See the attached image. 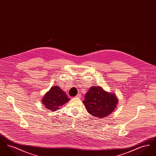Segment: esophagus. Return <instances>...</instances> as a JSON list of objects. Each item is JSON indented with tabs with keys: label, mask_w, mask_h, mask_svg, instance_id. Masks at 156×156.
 <instances>
[{
	"label": "esophagus",
	"mask_w": 156,
	"mask_h": 156,
	"mask_svg": "<svg viewBox=\"0 0 156 156\" xmlns=\"http://www.w3.org/2000/svg\"><path fill=\"white\" fill-rule=\"evenodd\" d=\"M75 98H81V94H78L76 96H75Z\"/></svg>",
	"instance_id": "obj_1"
}]
</instances>
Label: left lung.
I'll use <instances>...</instances> for the list:
<instances>
[{
    "mask_svg": "<svg viewBox=\"0 0 156 156\" xmlns=\"http://www.w3.org/2000/svg\"><path fill=\"white\" fill-rule=\"evenodd\" d=\"M118 101L115 94L105 91L100 87H92L85 94L83 104L89 114L102 118L114 111Z\"/></svg>",
    "mask_w": 156,
    "mask_h": 156,
    "instance_id": "obj_1",
    "label": "left lung"
}]
</instances>
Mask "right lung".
Returning <instances> with one entry per match:
<instances>
[{
  "instance_id": "right-lung-1",
  "label": "right lung",
  "mask_w": 156,
  "mask_h": 156,
  "mask_svg": "<svg viewBox=\"0 0 156 156\" xmlns=\"http://www.w3.org/2000/svg\"><path fill=\"white\" fill-rule=\"evenodd\" d=\"M69 99L66 95V93L59 88V87H52L47 92L42 99V102L45 107L50 111H56L64 104L67 103Z\"/></svg>"
}]
</instances>
